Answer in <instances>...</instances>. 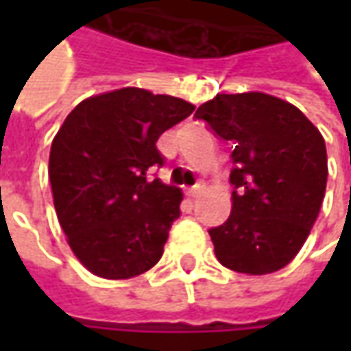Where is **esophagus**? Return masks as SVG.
I'll use <instances>...</instances> for the list:
<instances>
[{
    "label": "esophagus",
    "mask_w": 351,
    "mask_h": 351,
    "mask_svg": "<svg viewBox=\"0 0 351 351\" xmlns=\"http://www.w3.org/2000/svg\"><path fill=\"white\" fill-rule=\"evenodd\" d=\"M203 191H205V185H203V183H197V185H193L191 189H187V195L191 197V199H195V197L201 195Z\"/></svg>",
    "instance_id": "1"
}]
</instances>
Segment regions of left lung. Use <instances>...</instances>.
<instances>
[{
    "instance_id": "1",
    "label": "left lung",
    "mask_w": 351,
    "mask_h": 351,
    "mask_svg": "<svg viewBox=\"0 0 351 351\" xmlns=\"http://www.w3.org/2000/svg\"><path fill=\"white\" fill-rule=\"evenodd\" d=\"M232 150V210L210 228L224 267L265 276L303 248L326 191V144L291 103L262 91L219 93L195 113Z\"/></svg>"
}]
</instances>
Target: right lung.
Listing matches in <instances>:
<instances>
[{"mask_svg": "<svg viewBox=\"0 0 351 351\" xmlns=\"http://www.w3.org/2000/svg\"><path fill=\"white\" fill-rule=\"evenodd\" d=\"M193 109L180 97L123 88L84 99L66 117L48 178L68 244L93 276L128 279L162 258L183 195L150 178L164 166L156 142Z\"/></svg>", "mask_w": 351, "mask_h": 351, "instance_id": "obj_1", "label": "right lung"}]
</instances>
